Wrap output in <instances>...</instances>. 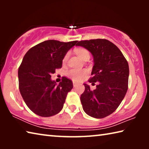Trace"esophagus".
Returning <instances> with one entry per match:
<instances>
[{
  "instance_id": "1",
  "label": "esophagus",
  "mask_w": 149,
  "mask_h": 149,
  "mask_svg": "<svg viewBox=\"0 0 149 149\" xmlns=\"http://www.w3.org/2000/svg\"><path fill=\"white\" fill-rule=\"evenodd\" d=\"M73 85H74V87H77V86H78V85H79V84H77V83H75V82H73Z\"/></svg>"
}]
</instances>
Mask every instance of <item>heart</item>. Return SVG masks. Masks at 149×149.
<instances>
[{"instance_id":"heart-1","label":"heart","mask_w":149,"mask_h":149,"mask_svg":"<svg viewBox=\"0 0 149 149\" xmlns=\"http://www.w3.org/2000/svg\"><path fill=\"white\" fill-rule=\"evenodd\" d=\"M76 54L80 58L84 60L85 58L89 56V52L88 50L84 48H79L76 50ZM69 56V53H67L65 55L63 58V62L67 61ZM87 74V71L86 70H79V69H72L66 72L67 76L70 79L75 81H79L81 80L85 75Z\"/></svg>"}]
</instances>
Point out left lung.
I'll return each mask as SVG.
<instances>
[{"label":"left lung","instance_id":"left-lung-1","mask_svg":"<svg viewBox=\"0 0 149 149\" xmlns=\"http://www.w3.org/2000/svg\"><path fill=\"white\" fill-rule=\"evenodd\" d=\"M77 46L84 47L94 60L89 82L98 85L92 91L84 84L85 91L80 97L83 109L90 116L103 118L117 109L128 89L129 65L120 50L107 39L81 41Z\"/></svg>","mask_w":149,"mask_h":149}]
</instances>
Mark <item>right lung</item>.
Returning <instances> with one entry per match:
<instances>
[{"mask_svg": "<svg viewBox=\"0 0 149 149\" xmlns=\"http://www.w3.org/2000/svg\"><path fill=\"white\" fill-rule=\"evenodd\" d=\"M77 42L47 40L25 54L18 69L19 89L27 107L35 114L50 117L62 109L73 83L63 77L57 84L51 80V74L61 68L64 56Z\"/></svg>", "mask_w": 149, "mask_h": 149, "instance_id": "obj_1", "label": "right lung"}]
</instances>
